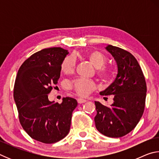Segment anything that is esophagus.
Segmentation results:
<instances>
[{"label":"esophagus","instance_id":"1","mask_svg":"<svg viewBox=\"0 0 159 159\" xmlns=\"http://www.w3.org/2000/svg\"><path fill=\"white\" fill-rule=\"evenodd\" d=\"M86 101H87V100H86V99H83V98H79L77 99V102H78V103H79V104L85 103Z\"/></svg>","mask_w":159,"mask_h":159}]
</instances>
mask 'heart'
<instances>
[{
  "mask_svg": "<svg viewBox=\"0 0 159 159\" xmlns=\"http://www.w3.org/2000/svg\"><path fill=\"white\" fill-rule=\"evenodd\" d=\"M86 57L90 63L96 67V73L99 79L104 81H111L115 76V70L111 66H104L107 61V57L103 53L98 50L90 51L86 54ZM76 60L71 55L66 56L61 64V70L64 74H72L75 69ZM95 83L93 80L83 79H77L70 83V88L78 95L87 96L90 92L95 90Z\"/></svg>",
  "mask_w": 159,
  "mask_h": 159,
  "instance_id": "b5f03b06",
  "label": "heart"
}]
</instances>
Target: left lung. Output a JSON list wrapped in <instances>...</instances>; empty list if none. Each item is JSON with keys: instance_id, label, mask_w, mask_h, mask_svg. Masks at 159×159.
<instances>
[{"instance_id": "obj_1", "label": "left lung", "mask_w": 159, "mask_h": 159, "mask_svg": "<svg viewBox=\"0 0 159 159\" xmlns=\"http://www.w3.org/2000/svg\"><path fill=\"white\" fill-rule=\"evenodd\" d=\"M107 50L114 57L118 74L112 84L101 95H114V103L106 107L95 102L98 130L109 138H120L138 125L144 113L147 85L138 61L130 52L109 45Z\"/></svg>"}]
</instances>
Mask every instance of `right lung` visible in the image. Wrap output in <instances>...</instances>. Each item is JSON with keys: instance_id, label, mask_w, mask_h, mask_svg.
I'll use <instances>...</instances> for the list:
<instances>
[{"instance_id": "add662e5", "label": "right lung", "mask_w": 159, "mask_h": 159, "mask_svg": "<svg viewBox=\"0 0 159 159\" xmlns=\"http://www.w3.org/2000/svg\"><path fill=\"white\" fill-rule=\"evenodd\" d=\"M68 53L60 47L40 50L24 61L15 79L13 95L20 124L31 138L45 144L55 143L68 134L78 104L69 97L61 104L48 99Z\"/></svg>"}]
</instances>
